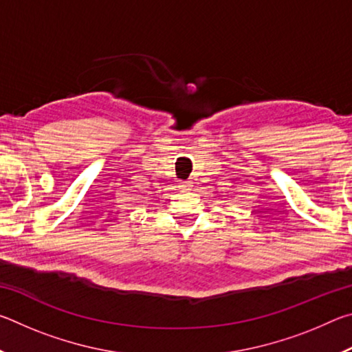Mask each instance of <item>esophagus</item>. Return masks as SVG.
Returning <instances> with one entry per match:
<instances>
[{"label": "esophagus", "instance_id": "1", "mask_svg": "<svg viewBox=\"0 0 352 352\" xmlns=\"http://www.w3.org/2000/svg\"><path fill=\"white\" fill-rule=\"evenodd\" d=\"M192 186H194V183L190 182V180H188V182H183V183L180 184V188H182L183 190H190V189H192Z\"/></svg>", "mask_w": 352, "mask_h": 352}]
</instances>
